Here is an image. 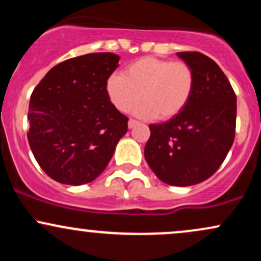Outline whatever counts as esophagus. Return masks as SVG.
<instances>
[{
    "mask_svg": "<svg viewBox=\"0 0 261 261\" xmlns=\"http://www.w3.org/2000/svg\"><path fill=\"white\" fill-rule=\"evenodd\" d=\"M139 124H140L139 121L134 120V119H130V120H128V122H127V126H128V128H134L135 126H137Z\"/></svg>",
    "mask_w": 261,
    "mask_h": 261,
    "instance_id": "obj_1",
    "label": "esophagus"
}]
</instances>
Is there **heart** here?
Segmentation results:
<instances>
[{
	"mask_svg": "<svg viewBox=\"0 0 261 261\" xmlns=\"http://www.w3.org/2000/svg\"><path fill=\"white\" fill-rule=\"evenodd\" d=\"M195 72L190 65L157 58H142L125 67L122 74L107 80L106 92L119 112L126 113L137 101L136 115L170 120L188 106L195 91Z\"/></svg>",
	"mask_w": 261,
	"mask_h": 261,
	"instance_id": "obj_1",
	"label": "heart"
}]
</instances>
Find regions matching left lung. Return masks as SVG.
<instances>
[{
  "label": "left lung",
  "mask_w": 261,
  "mask_h": 261,
  "mask_svg": "<svg viewBox=\"0 0 261 261\" xmlns=\"http://www.w3.org/2000/svg\"><path fill=\"white\" fill-rule=\"evenodd\" d=\"M176 55L193 67L195 91L179 115L149 125L145 158L160 180L190 187L214 174L232 147L237 97L214 60L197 51Z\"/></svg>",
  "instance_id": "obj_1"
}]
</instances>
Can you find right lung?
I'll return each mask as SVG.
<instances>
[{
    "mask_svg": "<svg viewBox=\"0 0 261 261\" xmlns=\"http://www.w3.org/2000/svg\"><path fill=\"white\" fill-rule=\"evenodd\" d=\"M120 56L94 53L56 65L32 93L28 142L54 180L82 185L101 174L128 119L110 103L106 83Z\"/></svg>",
    "mask_w": 261,
    "mask_h": 261,
    "instance_id": "right-lung-1",
    "label": "right lung"
}]
</instances>
